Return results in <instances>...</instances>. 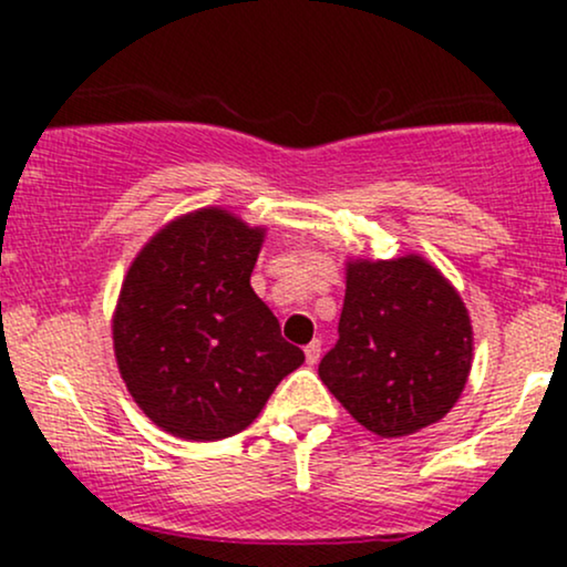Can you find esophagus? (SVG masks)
Wrapping results in <instances>:
<instances>
[{
  "label": "esophagus",
  "instance_id": "obj_1",
  "mask_svg": "<svg viewBox=\"0 0 567 567\" xmlns=\"http://www.w3.org/2000/svg\"><path fill=\"white\" fill-rule=\"evenodd\" d=\"M303 354H306V362H309V365H317V362H320V354H322V343L311 341L309 347L303 349Z\"/></svg>",
  "mask_w": 567,
  "mask_h": 567
}]
</instances>
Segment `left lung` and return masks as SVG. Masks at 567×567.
Returning <instances> with one entry per match:
<instances>
[{"label":"left lung","instance_id":"1","mask_svg":"<svg viewBox=\"0 0 567 567\" xmlns=\"http://www.w3.org/2000/svg\"><path fill=\"white\" fill-rule=\"evenodd\" d=\"M472 322L458 290L421 256L347 264L336 347L320 379L381 437H405L451 413L472 370Z\"/></svg>","mask_w":567,"mask_h":567}]
</instances>
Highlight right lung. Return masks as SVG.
I'll return each instance as SVG.
<instances>
[{
	"label": "right lung",
	"mask_w": 567,
	"mask_h": 567,
	"mask_svg": "<svg viewBox=\"0 0 567 567\" xmlns=\"http://www.w3.org/2000/svg\"><path fill=\"white\" fill-rule=\"evenodd\" d=\"M266 229L202 207L141 247L114 309L127 392L173 437L213 442L258 419L303 351L250 288Z\"/></svg>",
	"instance_id": "obj_1"
}]
</instances>
